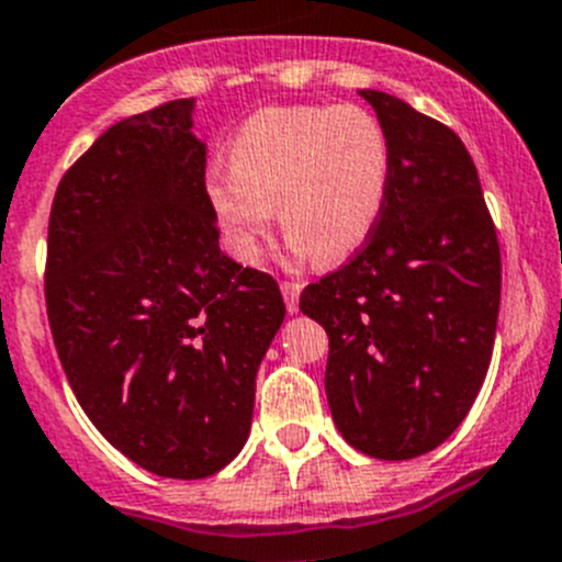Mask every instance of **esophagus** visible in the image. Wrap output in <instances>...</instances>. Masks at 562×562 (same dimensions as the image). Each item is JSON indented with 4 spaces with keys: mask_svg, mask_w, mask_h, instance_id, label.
<instances>
[{
    "mask_svg": "<svg viewBox=\"0 0 562 562\" xmlns=\"http://www.w3.org/2000/svg\"><path fill=\"white\" fill-rule=\"evenodd\" d=\"M301 290H303V286L297 284V281H281V295H284L286 308H290L292 314L297 312V301H301Z\"/></svg>",
    "mask_w": 562,
    "mask_h": 562,
    "instance_id": "esophagus-1",
    "label": "esophagus"
}]
</instances>
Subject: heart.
<instances>
[{
	"instance_id": "b5f03b06",
	"label": "heart",
	"mask_w": 562,
	"mask_h": 562,
	"mask_svg": "<svg viewBox=\"0 0 562 562\" xmlns=\"http://www.w3.org/2000/svg\"><path fill=\"white\" fill-rule=\"evenodd\" d=\"M389 179V135L367 106H267L232 137L228 165L210 170L206 198L245 265L259 261L276 204L286 248L330 265L375 232Z\"/></svg>"
}]
</instances>
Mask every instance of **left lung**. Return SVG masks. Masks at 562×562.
Listing matches in <instances>:
<instances>
[{
    "instance_id": "obj_1",
    "label": "left lung",
    "mask_w": 562,
    "mask_h": 562,
    "mask_svg": "<svg viewBox=\"0 0 562 562\" xmlns=\"http://www.w3.org/2000/svg\"><path fill=\"white\" fill-rule=\"evenodd\" d=\"M392 146L375 232L308 284L301 312L328 334L325 394L347 445L381 461L436 450L485 381L502 259L477 168L450 126L381 90H358Z\"/></svg>"
}]
</instances>
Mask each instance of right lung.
<instances>
[{
  "label": "right lung",
  "mask_w": 562,
  "mask_h": 562,
  "mask_svg": "<svg viewBox=\"0 0 562 562\" xmlns=\"http://www.w3.org/2000/svg\"><path fill=\"white\" fill-rule=\"evenodd\" d=\"M192 106L110 126L63 176L46 248V312L79 405L115 450L173 480L243 450L286 314L272 276L217 245Z\"/></svg>",
  "instance_id": "1"
}]
</instances>
